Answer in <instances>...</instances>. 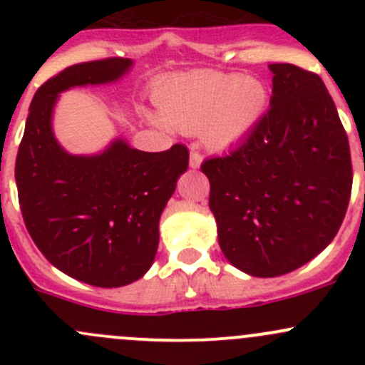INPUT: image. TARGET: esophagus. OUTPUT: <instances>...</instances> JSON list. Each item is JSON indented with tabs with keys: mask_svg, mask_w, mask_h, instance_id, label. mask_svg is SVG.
Masks as SVG:
<instances>
[{
	"mask_svg": "<svg viewBox=\"0 0 365 365\" xmlns=\"http://www.w3.org/2000/svg\"><path fill=\"white\" fill-rule=\"evenodd\" d=\"M201 162H203V155H201V153H200V148H197V145H194L192 150H190L189 165L192 169H197L201 165Z\"/></svg>",
	"mask_w": 365,
	"mask_h": 365,
	"instance_id": "1",
	"label": "esophagus"
}]
</instances>
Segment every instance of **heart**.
<instances>
[{"label":"heart","mask_w":365,"mask_h":365,"mask_svg":"<svg viewBox=\"0 0 365 365\" xmlns=\"http://www.w3.org/2000/svg\"><path fill=\"white\" fill-rule=\"evenodd\" d=\"M160 127L196 134L206 145L227 148L256 127L268 104V91L259 79L242 73L192 72L165 81L153 95Z\"/></svg>","instance_id":"1"}]
</instances>
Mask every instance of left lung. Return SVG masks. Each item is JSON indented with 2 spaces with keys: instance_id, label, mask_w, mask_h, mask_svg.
Here are the masks:
<instances>
[{
  "instance_id": "left-lung-1",
  "label": "left lung",
  "mask_w": 365,
  "mask_h": 365,
  "mask_svg": "<svg viewBox=\"0 0 365 365\" xmlns=\"http://www.w3.org/2000/svg\"><path fill=\"white\" fill-rule=\"evenodd\" d=\"M268 68L270 109L237 148L201 164L220 251L252 277L318 256L339 231L353 182L348 135L322 77Z\"/></svg>"
}]
</instances>
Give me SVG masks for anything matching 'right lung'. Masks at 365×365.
Segmentation results:
<instances>
[{
    "label": "right lung",
    "mask_w": 365,
    "mask_h": 365,
    "mask_svg": "<svg viewBox=\"0 0 365 365\" xmlns=\"http://www.w3.org/2000/svg\"><path fill=\"white\" fill-rule=\"evenodd\" d=\"M128 58L72 65L38 88L16 160L19 205L29 237L51 264L98 288L141 279L155 259L159 220L189 152H141L116 138L91 155L68 153L53 130L61 91L121 79Z\"/></svg>",
    "instance_id": "add662e5"
}]
</instances>
